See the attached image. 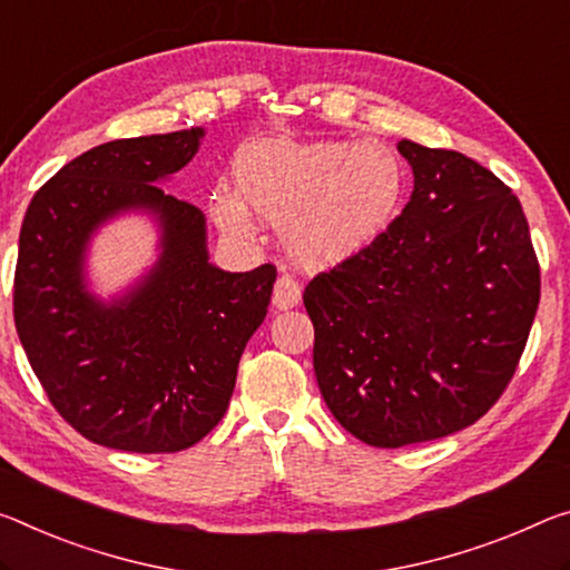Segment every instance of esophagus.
Listing matches in <instances>:
<instances>
[{"label": "esophagus", "instance_id": "esophagus-1", "mask_svg": "<svg viewBox=\"0 0 570 570\" xmlns=\"http://www.w3.org/2000/svg\"><path fill=\"white\" fill-rule=\"evenodd\" d=\"M302 302V286L292 276H278L274 284V306L276 309H294Z\"/></svg>", "mask_w": 570, "mask_h": 570}]
</instances>
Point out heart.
Wrapping results in <instances>:
<instances>
[{
    "label": "heart",
    "instance_id": "obj_1",
    "mask_svg": "<svg viewBox=\"0 0 570 570\" xmlns=\"http://www.w3.org/2000/svg\"><path fill=\"white\" fill-rule=\"evenodd\" d=\"M233 189H215L210 213L233 238H253L248 207L276 228L306 264H337L363 250L403 195V167L377 141L299 144L266 139L246 147L236 161Z\"/></svg>",
    "mask_w": 570,
    "mask_h": 570
}]
</instances>
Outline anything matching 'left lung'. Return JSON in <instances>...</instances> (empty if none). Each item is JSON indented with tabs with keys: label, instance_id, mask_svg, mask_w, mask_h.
Wrapping results in <instances>:
<instances>
[{
	"label": "left lung",
	"instance_id": "8db88e82",
	"mask_svg": "<svg viewBox=\"0 0 570 570\" xmlns=\"http://www.w3.org/2000/svg\"><path fill=\"white\" fill-rule=\"evenodd\" d=\"M409 205L304 288L314 375L334 419L399 449L472 426L525 350L540 266L512 189L459 151L411 139Z\"/></svg>",
	"mask_w": 570,
	"mask_h": 570
}]
</instances>
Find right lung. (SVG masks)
I'll list each match as a JSON object with an SVG mask.
<instances>
[{"mask_svg":"<svg viewBox=\"0 0 570 570\" xmlns=\"http://www.w3.org/2000/svg\"><path fill=\"white\" fill-rule=\"evenodd\" d=\"M203 126L116 139L83 151L35 193L20 230L14 324L56 411L94 444L171 454L228 409L246 342L266 320L276 268L210 264L205 215L159 183L200 149ZM144 212L160 256L124 295L87 288L98 227Z\"/></svg>","mask_w":570,"mask_h":570,"instance_id":"add662e5","label":"right lung"}]
</instances>
